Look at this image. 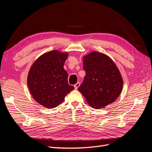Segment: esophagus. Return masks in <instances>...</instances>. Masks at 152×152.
I'll use <instances>...</instances> for the list:
<instances>
[{
  "label": "esophagus",
  "mask_w": 152,
  "mask_h": 152,
  "mask_svg": "<svg viewBox=\"0 0 152 152\" xmlns=\"http://www.w3.org/2000/svg\"><path fill=\"white\" fill-rule=\"evenodd\" d=\"M80 86V83H77L76 84H75V89H77L78 87Z\"/></svg>",
  "instance_id": "esophagus-1"
}]
</instances>
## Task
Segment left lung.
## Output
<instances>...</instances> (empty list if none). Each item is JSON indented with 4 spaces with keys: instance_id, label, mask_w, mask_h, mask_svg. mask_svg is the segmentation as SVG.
<instances>
[{
    "instance_id": "left-lung-1",
    "label": "left lung",
    "mask_w": 152,
    "mask_h": 152,
    "mask_svg": "<svg viewBox=\"0 0 152 152\" xmlns=\"http://www.w3.org/2000/svg\"><path fill=\"white\" fill-rule=\"evenodd\" d=\"M83 64L86 76L77 89L87 103L100 109L114 102L122 92L123 80L112 59L94 51L84 56Z\"/></svg>"
}]
</instances>
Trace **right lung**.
Masks as SVG:
<instances>
[{
	"instance_id": "add662e5",
	"label": "right lung",
	"mask_w": 152,
	"mask_h": 152,
	"mask_svg": "<svg viewBox=\"0 0 152 152\" xmlns=\"http://www.w3.org/2000/svg\"><path fill=\"white\" fill-rule=\"evenodd\" d=\"M68 52L54 50L36 59L29 71L27 84L33 99L47 108L61 103L75 89L68 82V73L63 65Z\"/></svg>"
}]
</instances>
